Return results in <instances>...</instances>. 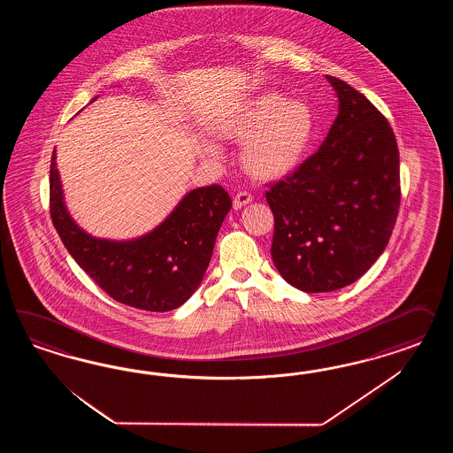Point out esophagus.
<instances>
[{
  "label": "esophagus",
  "mask_w": 453,
  "mask_h": 453,
  "mask_svg": "<svg viewBox=\"0 0 453 453\" xmlns=\"http://www.w3.org/2000/svg\"><path fill=\"white\" fill-rule=\"evenodd\" d=\"M250 201H252V194H249L247 191H237V194L234 196V209L247 206Z\"/></svg>",
  "instance_id": "1"
}]
</instances>
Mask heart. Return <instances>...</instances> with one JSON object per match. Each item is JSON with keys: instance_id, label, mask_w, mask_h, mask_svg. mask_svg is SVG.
<instances>
[{"instance_id": "b5f03b06", "label": "heart", "mask_w": 453, "mask_h": 453, "mask_svg": "<svg viewBox=\"0 0 453 453\" xmlns=\"http://www.w3.org/2000/svg\"><path fill=\"white\" fill-rule=\"evenodd\" d=\"M216 134L243 142L242 165L259 180H275L297 169L316 131L312 110L299 99L262 95L220 119ZM206 152L214 154L212 146Z\"/></svg>"}]
</instances>
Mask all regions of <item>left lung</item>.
<instances>
[{
  "instance_id": "8db88e82",
  "label": "left lung",
  "mask_w": 453,
  "mask_h": 453,
  "mask_svg": "<svg viewBox=\"0 0 453 453\" xmlns=\"http://www.w3.org/2000/svg\"><path fill=\"white\" fill-rule=\"evenodd\" d=\"M339 114L319 151L269 186L273 261L290 286L330 292L356 282L384 252L400 207L397 139L384 114L327 76Z\"/></svg>"
}]
</instances>
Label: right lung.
Segmentation results:
<instances>
[{
	"label": "right lung",
	"mask_w": 453,
	"mask_h": 453,
	"mask_svg": "<svg viewBox=\"0 0 453 453\" xmlns=\"http://www.w3.org/2000/svg\"><path fill=\"white\" fill-rule=\"evenodd\" d=\"M233 201L218 184L188 192L152 233L114 242L84 233L71 219L56 167L50 169V212L65 247L114 301L150 312L178 309L199 288L220 224Z\"/></svg>",
	"instance_id": "right-lung-1"
}]
</instances>
